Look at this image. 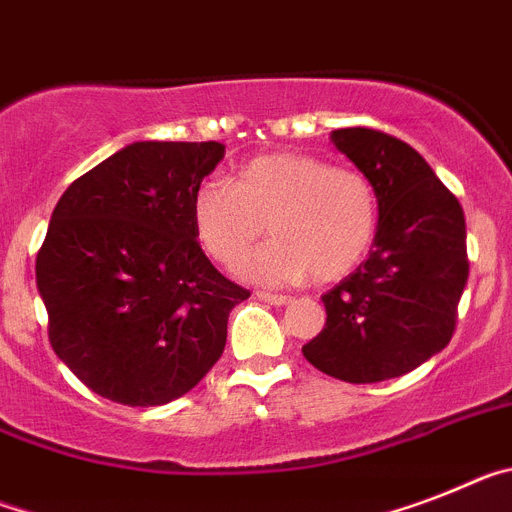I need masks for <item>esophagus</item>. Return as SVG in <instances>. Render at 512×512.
<instances>
[{
	"mask_svg": "<svg viewBox=\"0 0 512 512\" xmlns=\"http://www.w3.org/2000/svg\"><path fill=\"white\" fill-rule=\"evenodd\" d=\"M257 299L265 301V304H273V306H286L293 301L291 296H283V293H265V291L257 293Z\"/></svg>",
	"mask_w": 512,
	"mask_h": 512,
	"instance_id": "34e87169",
	"label": "esophagus"
}]
</instances>
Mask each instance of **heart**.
Listing matches in <instances>:
<instances>
[{"instance_id": "heart-1", "label": "heart", "mask_w": 512, "mask_h": 512, "mask_svg": "<svg viewBox=\"0 0 512 512\" xmlns=\"http://www.w3.org/2000/svg\"><path fill=\"white\" fill-rule=\"evenodd\" d=\"M190 216L203 250L226 268L268 229L273 239L242 262V273L288 286L309 275L337 281L358 268L376 237L379 201L371 180L353 167L273 151L239 164L231 182H201Z\"/></svg>"}]
</instances>
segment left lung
<instances>
[{
    "label": "left lung",
    "mask_w": 512,
    "mask_h": 512,
    "mask_svg": "<svg viewBox=\"0 0 512 512\" xmlns=\"http://www.w3.org/2000/svg\"><path fill=\"white\" fill-rule=\"evenodd\" d=\"M332 144L371 180L373 250L322 296L327 324L304 358L348 384H376L430 361L451 342L469 278L459 201L410 144L373 128H337Z\"/></svg>",
    "instance_id": "left-lung-1"
}]
</instances>
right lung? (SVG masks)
<instances>
[{"instance_id":"add662e5","label":"right lung","mask_w":512,"mask_h":512,"mask_svg":"<svg viewBox=\"0 0 512 512\" xmlns=\"http://www.w3.org/2000/svg\"><path fill=\"white\" fill-rule=\"evenodd\" d=\"M221 159L219 141H133L53 208L35 260L51 348L110 402H172L224 353L250 291L213 268L190 216Z\"/></svg>"}]
</instances>
